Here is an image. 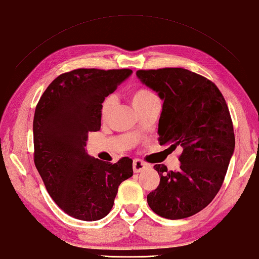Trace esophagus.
Segmentation results:
<instances>
[{"label": "esophagus", "mask_w": 259, "mask_h": 259, "mask_svg": "<svg viewBox=\"0 0 259 259\" xmlns=\"http://www.w3.org/2000/svg\"><path fill=\"white\" fill-rule=\"evenodd\" d=\"M148 167V164L146 162H143L141 159H134L133 162V171L135 173L141 172L142 169H145Z\"/></svg>", "instance_id": "34e87169"}]
</instances>
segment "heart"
I'll return each instance as SVG.
<instances>
[{
  "label": "heart",
  "instance_id": "b5f03b06",
  "mask_svg": "<svg viewBox=\"0 0 259 259\" xmlns=\"http://www.w3.org/2000/svg\"><path fill=\"white\" fill-rule=\"evenodd\" d=\"M131 101H132V105L134 109L139 111V110L143 109L147 107L148 104H150L151 102L157 101V97L154 94V93L150 92L149 90H146V88H138L132 92V95H131ZM114 105V99L112 96H108L102 101L101 108H100V117L102 121H105L109 118L110 113H111L112 109Z\"/></svg>",
  "mask_w": 259,
  "mask_h": 259
}]
</instances>
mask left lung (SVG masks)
Returning <instances> with one entry per match:
<instances>
[{
	"mask_svg": "<svg viewBox=\"0 0 259 259\" xmlns=\"http://www.w3.org/2000/svg\"><path fill=\"white\" fill-rule=\"evenodd\" d=\"M137 75L164 101L159 145L182 149L177 171L154 166L160 181L148 204L163 218L190 217L210 204L225 179L235 147L230 110L212 81L189 70H139Z\"/></svg>",
	"mask_w": 259,
	"mask_h": 259,
	"instance_id": "8db88e82",
	"label": "left lung"
}]
</instances>
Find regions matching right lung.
Returning a JSON list of instances; mask_svg holds the SVG:
<instances>
[{
    "instance_id": "obj_1",
    "label": "right lung",
    "mask_w": 259,
    "mask_h": 259,
    "mask_svg": "<svg viewBox=\"0 0 259 259\" xmlns=\"http://www.w3.org/2000/svg\"><path fill=\"white\" fill-rule=\"evenodd\" d=\"M132 70L77 69L47 87L33 120L34 164L55 203L71 217L100 220L118 187L133 176V160L105 163L87 154L88 134L101 128V103Z\"/></svg>"
}]
</instances>
